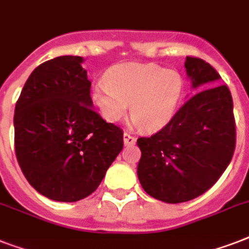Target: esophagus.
<instances>
[{"mask_svg": "<svg viewBox=\"0 0 249 249\" xmlns=\"http://www.w3.org/2000/svg\"><path fill=\"white\" fill-rule=\"evenodd\" d=\"M136 137L130 136L129 133H124V144L125 146H133L136 143Z\"/></svg>", "mask_w": 249, "mask_h": 249, "instance_id": "34e87169", "label": "esophagus"}]
</instances>
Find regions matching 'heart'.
Instances as JSON below:
<instances>
[{
	"label": "heart",
	"mask_w": 249,
	"mask_h": 249,
	"mask_svg": "<svg viewBox=\"0 0 249 249\" xmlns=\"http://www.w3.org/2000/svg\"><path fill=\"white\" fill-rule=\"evenodd\" d=\"M185 81L177 71L156 64L123 63L109 68L105 83L91 89V101L102 117L116 123L130 105L133 123L143 132L163 129L177 112Z\"/></svg>",
	"instance_id": "b5f03b06"
}]
</instances>
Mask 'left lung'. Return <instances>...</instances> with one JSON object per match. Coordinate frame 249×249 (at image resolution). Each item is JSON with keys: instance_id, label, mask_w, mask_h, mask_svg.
Listing matches in <instances>:
<instances>
[{"instance_id": "obj_1", "label": "left lung", "mask_w": 249, "mask_h": 249, "mask_svg": "<svg viewBox=\"0 0 249 249\" xmlns=\"http://www.w3.org/2000/svg\"><path fill=\"white\" fill-rule=\"evenodd\" d=\"M185 68L194 89H207L187 99L161 130L137 141L141 185L150 196L170 204L193 200L211 189L235 150L229 88L217 85L221 76L200 58L187 56Z\"/></svg>"}]
</instances>
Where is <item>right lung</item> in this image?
<instances>
[{
  "label": "right lung",
  "instance_id": "add662e5",
  "mask_svg": "<svg viewBox=\"0 0 249 249\" xmlns=\"http://www.w3.org/2000/svg\"><path fill=\"white\" fill-rule=\"evenodd\" d=\"M81 56L40 64L24 84L14 113L15 154L33 189L55 201L94 193L123 150V130L93 109Z\"/></svg>",
  "mask_w": 249,
  "mask_h": 249
}]
</instances>
